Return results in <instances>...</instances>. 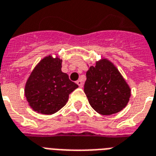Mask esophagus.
<instances>
[{
    "mask_svg": "<svg viewBox=\"0 0 156 156\" xmlns=\"http://www.w3.org/2000/svg\"><path fill=\"white\" fill-rule=\"evenodd\" d=\"M76 83L78 84L79 87H83V82H82L81 79H78V81L76 82Z\"/></svg>",
    "mask_w": 156,
    "mask_h": 156,
    "instance_id": "esophagus-1",
    "label": "esophagus"
}]
</instances>
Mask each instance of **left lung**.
Listing matches in <instances>:
<instances>
[{
  "label": "left lung",
  "instance_id": "1",
  "mask_svg": "<svg viewBox=\"0 0 156 156\" xmlns=\"http://www.w3.org/2000/svg\"><path fill=\"white\" fill-rule=\"evenodd\" d=\"M84 93L91 107L101 115L122 111L129 101L131 89L110 61L102 59L86 73Z\"/></svg>",
  "mask_w": 156,
  "mask_h": 156
}]
</instances>
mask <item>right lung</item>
Masks as SVG:
<instances>
[{
    "label": "right lung",
    "mask_w": 156,
    "mask_h": 156,
    "mask_svg": "<svg viewBox=\"0 0 156 156\" xmlns=\"http://www.w3.org/2000/svg\"><path fill=\"white\" fill-rule=\"evenodd\" d=\"M62 60L48 56L31 73L25 94L29 104L37 112L53 114L65 106L69 94L78 86L61 71Z\"/></svg>",
    "instance_id": "obj_1"
}]
</instances>
